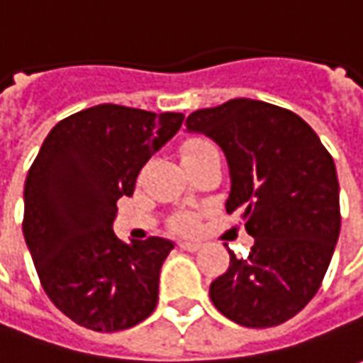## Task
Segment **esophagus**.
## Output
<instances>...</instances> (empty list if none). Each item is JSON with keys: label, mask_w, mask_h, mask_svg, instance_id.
<instances>
[{"label": "esophagus", "mask_w": 363, "mask_h": 363, "mask_svg": "<svg viewBox=\"0 0 363 363\" xmlns=\"http://www.w3.org/2000/svg\"><path fill=\"white\" fill-rule=\"evenodd\" d=\"M179 247H181L182 251H191V253H194V251H199L203 245L199 243V241H179Z\"/></svg>", "instance_id": "34e87169"}]
</instances>
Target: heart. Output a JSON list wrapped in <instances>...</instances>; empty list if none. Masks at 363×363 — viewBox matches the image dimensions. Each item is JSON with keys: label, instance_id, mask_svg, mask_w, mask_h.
<instances>
[{"label": "heart", "instance_id": "obj_1", "mask_svg": "<svg viewBox=\"0 0 363 363\" xmlns=\"http://www.w3.org/2000/svg\"><path fill=\"white\" fill-rule=\"evenodd\" d=\"M206 144L205 140H193V143H189L184 148H182V155H186V152H191V150H196L199 146H203ZM177 227L181 229L182 233H193L196 229V219H194L193 215H182L177 219Z\"/></svg>", "mask_w": 363, "mask_h": 363}]
</instances>
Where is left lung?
Returning a JSON list of instances; mask_svg holds the SVG:
<instances>
[{"label":"left lung","mask_w":363,"mask_h":363,"mask_svg":"<svg viewBox=\"0 0 363 363\" xmlns=\"http://www.w3.org/2000/svg\"><path fill=\"white\" fill-rule=\"evenodd\" d=\"M189 132L219 144L229 162L227 213L241 211L255 239L211 283V301L245 328L291 319L318 294L340 237L333 158L306 120L261 100L235 98L186 118Z\"/></svg>","instance_id":"left-lung-1"}]
</instances>
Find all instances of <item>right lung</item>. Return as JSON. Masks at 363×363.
Returning a JSON list of instances; mask_svg holds the SVG:
<instances>
[{"label":"right lung","instance_id":"1","mask_svg":"<svg viewBox=\"0 0 363 363\" xmlns=\"http://www.w3.org/2000/svg\"><path fill=\"white\" fill-rule=\"evenodd\" d=\"M184 114L98 104L60 120L23 186V237L52 303L82 328L128 330L157 307L160 267L174 245L120 241L116 201L132 196L148 158Z\"/></svg>","mask_w":363,"mask_h":363}]
</instances>
